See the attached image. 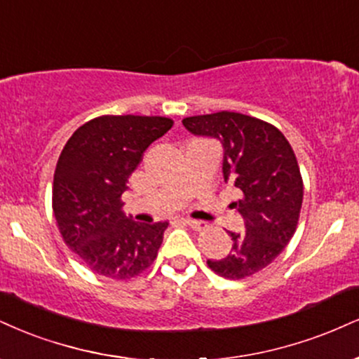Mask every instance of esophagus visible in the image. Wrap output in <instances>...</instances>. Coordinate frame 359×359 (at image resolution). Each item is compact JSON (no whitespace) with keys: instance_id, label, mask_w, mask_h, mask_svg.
Wrapping results in <instances>:
<instances>
[{"instance_id":"1","label":"esophagus","mask_w":359,"mask_h":359,"mask_svg":"<svg viewBox=\"0 0 359 359\" xmlns=\"http://www.w3.org/2000/svg\"><path fill=\"white\" fill-rule=\"evenodd\" d=\"M184 224H185V226L192 227L194 231H201V229L205 226V222H202V221H194V219H184Z\"/></svg>"}]
</instances>
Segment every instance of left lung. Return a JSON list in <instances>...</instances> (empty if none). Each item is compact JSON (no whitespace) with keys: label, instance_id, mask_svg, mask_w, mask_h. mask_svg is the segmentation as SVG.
<instances>
[{"label":"left lung","instance_id":"obj_1","mask_svg":"<svg viewBox=\"0 0 359 359\" xmlns=\"http://www.w3.org/2000/svg\"><path fill=\"white\" fill-rule=\"evenodd\" d=\"M184 127L210 137L224 149L226 184L241 191L234 207L244 219V234L229 232L231 252L209 259L214 273L243 279L269 266L294 236L303 205V179L296 155L274 125L236 111L187 116Z\"/></svg>","mask_w":359,"mask_h":359}]
</instances>
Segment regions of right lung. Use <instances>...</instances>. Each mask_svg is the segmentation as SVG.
<instances>
[{
  "label": "right lung",
  "mask_w": 359,
  "mask_h": 359,
  "mask_svg": "<svg viewBox=\"0 0 359 359\" xmlns=\"http://www.w3.org/2000/svg\"><path fill=\"white\" fill-rule=\"evenodd\" d=\"M172 125L165 116H98L63 147L53 179L55 219L65 244L93 273L130 279L157 257L168 224L135 222L122 212V194L149 145Z\"/></svg>",
  "instance_id": "right-lung-1"
}]
</instances>
